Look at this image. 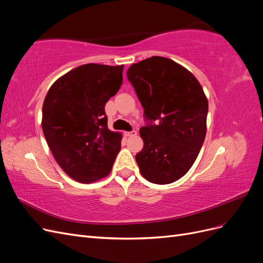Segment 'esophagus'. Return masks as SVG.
<instances>
[{
    "instance_id": "obj_1",
    "label": "esophagus",
    "mask_w": 263,
    "mask_h": 263,
    "mask_svg": "<svg viewBox=\"0 0 263 263\" xmlns=\"http://www.w3.org/2000/svg\"><path fill=\"white\" fill-rule=\"evenodd\" d=\"M125 135L127 137H134V136H136L137 135V132L136 130H132V132H126L125 133Z\"/></svg>"
}]
</instances>
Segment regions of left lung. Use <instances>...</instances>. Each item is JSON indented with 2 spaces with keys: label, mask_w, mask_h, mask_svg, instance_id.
Masks as SVG:
<instances>
[{
  "label": "left lung",
  "mask_w": 263,
  "mask_h": 263,
  "mask_svg": "<svg viewBox=\"0 0 263 263\" xmlns=\"http://www.w3.org/2000/svg\"><path fill=\"white\" fill-rule=\"evenodd\" d=\"M127 78L144 107L136 155L142 177L155 184L179 180L193 165L206 134L209 102L196 78L177 62L151 57L130 66Z\"/></svg>",
  "instance_id": "1"
}]
</instances>
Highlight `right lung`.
<instances>
[{
    "mask_svg": "<svg viewBox=\"0 0 263 263\" xmlns=\"http://www.w3.org/2000/svg\"><path fill=\"white\" fill-rule=\"evenodd\" d=\"M124 66L87 63L55 81L43 105V132L69 177L91 183L106 177L121 150V134L107 128L106 102L123 83Z\"/></svg>",
    "mask_w": 263,
    "mask_h": 263,
    "instance_id": "obj_1",
    "label": "right lung"
}]
</instances>
